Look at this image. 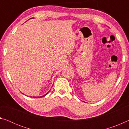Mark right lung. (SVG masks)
Instances as JSON below:
<instances>
[{
  "instance_id": "right-lung-1",
  "label": "right lung",
  "mask_w": 129,
  "mask_h": 129,
  "mask_svg": "<svg viewBox=\"0 0 129 129\" xmlns=\"http://www.w3.org/2000/svg\"><path fill=\"white\" fill-rule=\"evenodd\" d=\"M49 91H48V92H49ZM48 92L47 94H45V95H42V96H40V97H31V96H30V97H33V98H41V97H44V96H45V95H46L48 93Z\"/></svg>"
}]
</instances>
